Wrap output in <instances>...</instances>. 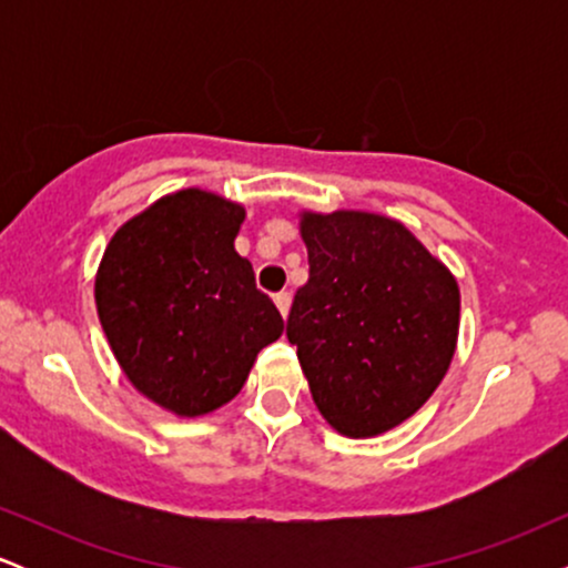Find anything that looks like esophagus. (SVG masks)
I'll list each match as a JSON object with an SVG mask.
<instances>
[{"mask_svg": "<svg viewBox=\"0 0 568 568\" xmlns=\"http://www.w3.org/2000/svg\"><path fill=\"white\" fill-rule=\"evenodd\" d=\"M275 304H277L280 315H283V317H288V312H291V293H288V291L277 293V296H275Z\"/></svg>", "mask_w": 568, "mask_h": 568, "instance_id": "esophagus-1", "label": "esophagus"}]
</instances>
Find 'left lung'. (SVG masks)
Listing matches in <instances>:
<instances>
[{
  "label": "left lung",
  "instance_id": "8db88e82",
  "mask_svg": "<svg viewBox=\"0 0 568 568\" xmlns=\"http://www.w3.org/2000/svg\"><path fill=\"white\" fill-rule=\"evenodd\" d=\"M310 280L288 342L317 410L338 435L376 438L438 389L459 338V283L397 219L298 211Z\"/></svg>",
  "mask_w": 568,
  "mask_h": 568
}]
</instances>
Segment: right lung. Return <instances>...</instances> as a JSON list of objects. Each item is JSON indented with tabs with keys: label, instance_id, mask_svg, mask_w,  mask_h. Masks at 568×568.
Listing matches in <instances>:
<instances>
[{
	"label": "right lung",
	"instance_id": "1",
	"mask_svg": "<svg viewBox=\"0 0 568 568\" xmlns=\"http://www.w3.org/2000/svg\"><path fill=\"white\" fill-rule=\"evenodd\" d=\"M243 221L240 202L179 189L128 219L98 264V321L122 374L181 419L226 406L285 331L234 251Z\"/></svg>",
	"mask_w": 568,
	"mask_h": 568
}]
</instances>
